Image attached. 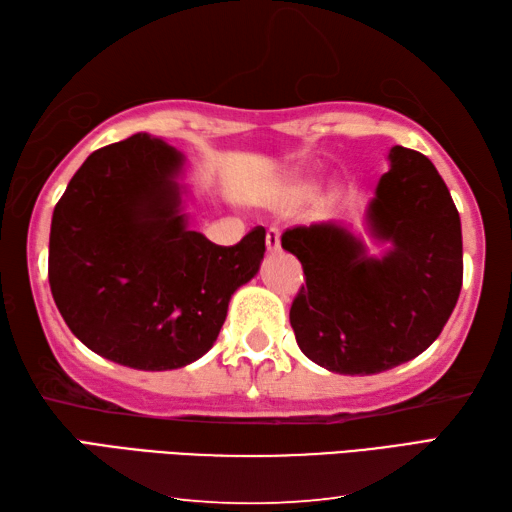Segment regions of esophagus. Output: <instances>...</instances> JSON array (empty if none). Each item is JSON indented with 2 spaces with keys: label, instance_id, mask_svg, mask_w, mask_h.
I'll list each match as a JSON object with an SVG mask.
<instances>
[{
  "label": "esophagus",
  "instance_id": "34e87169",
  "mask_svg": "<svg viewBox=\"0 0 512 512\" xmlns=\"http://www.w3.org/2000/svg\"><path fill=\"white\" fill-rule=\"evenodd\" d=\"M265 245H267V252L269 254H276L280 249V232L276 227H269L267 234H265Z\"/></svg>",
  "mask_w": 512,
  "mask_h": 512
}]
</instances>
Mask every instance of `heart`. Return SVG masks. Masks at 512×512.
<instances>
[{
  "label": "heart",
  "instance_id": "heart-1",
  "mask_svg": "<svg viewBox=\"0 0 512 512\" xmlns=\"http://www.w3.org/2000/svg\"><path fill=\"white\" fill-rule=\"evenodd\" d=\"M316 187V176L311 172H289L276 185L278 201H300Z\"/></svg>",
  "mask_w": 512,
  "mask_h": 512
}]
</instances>
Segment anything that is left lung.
I'll use <instances>...</instances> for the list:
<instances>
[{"label": "left lung", "mask_w": 512, "mask_h": 512, "mask_svg": "<svg viewBox=\"0 0 512 512\" xmlns=\"http://www.w3.org/2000/svg\"><path fill=\"white\" fill-rule=\"evenodd\" d=\"M364 232L342 223L280 238L305 271L289 322L305 356L340 375H373L420 356L440 336L462 289V223L424 154L395 145L364 210Z\"/></svg>", "instance_id": "1"}]
</instances>
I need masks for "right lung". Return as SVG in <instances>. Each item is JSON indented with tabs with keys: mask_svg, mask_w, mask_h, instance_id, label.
<instances>
[{
	"mask_svg": "<svg viewBox=\"0 0 512 512\" xmlns=\"http://www.w3.org/2000/svg\"><path fill=\"white\" fill-rule=\"evenodd\" d=\"M185 154L148 132L92 152L52 212L48 280L68 329L97 356L170 371L214 347L265 229L221 247L192 229Z\"/></svg>",
	"mask_w": 512,
	"mask_h": 512,
	"instance_id": "obj_1",
	"label": "right lung"
}]
</instances>
